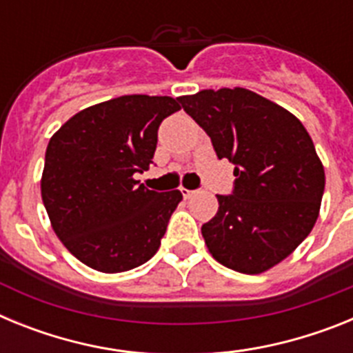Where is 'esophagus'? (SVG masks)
<instances>
[{"label": "esophagus", "instance_id": "obj_1", "mask_svg": "<svg viewBox=\"0 0 353 353\" xmlns=\"http://www.w3.org/2000/svg\"><path fill=\"white\" fill-rule=\"evenodd\" d=\"M180 192H182V196L185 199H189V198H192V196L196 194V191H191V189H185V187H182V189H180Z\"/></svg>", "mask_w": 353, "mask_h": 353}]
</instances>
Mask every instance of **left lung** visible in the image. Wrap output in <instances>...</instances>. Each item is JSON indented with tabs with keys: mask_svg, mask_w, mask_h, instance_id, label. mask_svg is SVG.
<instances>
[{
	"mask_svg": "<svg viewBox=\"0 0 353 353\" xmlns=\"http://www.w3.org/2000/svg\"><path fill=\"white\" fill-rule=\"evenodd\" d=\"M180 108L235 164L232 194L201 226L212 256L228 269L260 274L292 254L318 219L325 173L313 139L281 105L245 88L201 90Z\"/></svg>",
	"mask_w": 353,
	"mask_h": 353,
	"instance_id": "1",
	"label": "left lung"
}]
</instances>
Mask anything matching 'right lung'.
<instances>
[{"label": "right lung", "instance_id": "obj_1", "mask_svg": "<svg viewBox=\"0 0 353 353\" xmlns=\"http://www.w3.org/2000/svg\"><path fill=\"white\" fill-rule=\"evenodd\" d=\"M171 97L123 95L86 108L60 127L46 150L42 201L52 230L84 265L114 274L157 252L182 192L146 189Z\"/></svg>", "mask_w": 353, "mask_h": 353}]
</instances>
